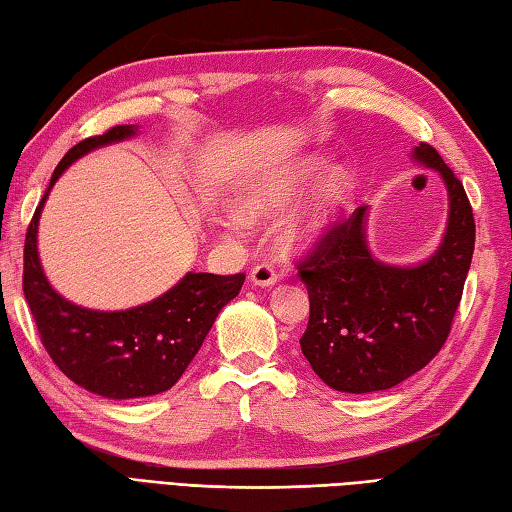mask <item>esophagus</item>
<instances>
[{
	"label": "esophagus",
	"mask_w": 512,
	"mask_h": 512,
	"mask_svg": "<svg viewBox=\"0 0 512 512\" xmlns=\"http://www.w3.org/2000/svg\"><path fill=\"white\" fill-rule=\"evenodd\" d=\"M249 278H252V283L258 287H271L276 283V269L271 263H258L249 271Z\"/></svg>",
	"instance_id": "1"
}]
</instances>
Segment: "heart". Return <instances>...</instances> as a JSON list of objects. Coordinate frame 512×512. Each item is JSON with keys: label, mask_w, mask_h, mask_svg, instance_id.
<instances>
[{"label": "heart", "mask_w": 512, "mask_h": 512, "mask_svg": "<svg viewBox=\"0 0 512 512\" xmlns=\"http://www.w3.org/2000/svg\"><path fill=\"white\" fill-rule=\"evenodd\" d=\"M318 168V159H305L291 165V168L265 176L263 181H258L245 192L241 201L243 214L249 218H263L285 210L300 192V187L318 172ZM349 192L351 181L347 174L340 170H333L331 174H327L314 190V194H311L305 207H302L300 214H296L294 221L287 225V243L294 247L318 245L322 238L331 232V227L336 225L338 216L342 214L344 205L349 201ZM229 225L238 229L243 225V221L238 216H232L229 218Z\"/></svg>", "instance_id": "heart-1"}]
</instances>
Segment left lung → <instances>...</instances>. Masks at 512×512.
<instances>
[{
    "label": "left lung",
    "mask_w": 512,
    "mask_h": 512,
    "mask_svg": "<svg viewBox=\"0 0 512 512\" xmlns=\"http://www.w3.org/2000/svg\"><path fill=\"white\" fill-rule=\"evenodd\" d=\"M413 156L442 174L451 201L444 241L431 260L417 267L375 260L364 241L367 207L360 205L296 263L309 291L300 349L336 391L373 393L411 378L440 353L460 307L475 249L473 207L433 145L420 143Z\"/></svg>",
    "instance_id": "left-lung-1"
}]
</instances>
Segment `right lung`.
<instances>
[{"label":"right lung","instance_id":"right-lung-1","mask_svg":"<svg viewBox=\"0 0 512 512\" xmlns=\"http://www.w3.org/2000/svg\"><path fill=\"white\" fill-rule=\"evenodd\" d=\"M132 134V125H114L99 137L79 141L52 172L48 192L79 156ZM48 192L30 218L22 278L48 356L72 382L103 398L130 400L168 391L201 349L218 311L238 296L245 274H187L168 294L125 311L72 305L48 285L37 256V225Z\"/></svg>","mask_w":512,"mask_h":512}]
</instances>
